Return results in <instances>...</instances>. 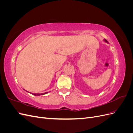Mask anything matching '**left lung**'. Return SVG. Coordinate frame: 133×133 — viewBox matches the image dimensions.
I'll use <instances>...</instances> for the list:
<instances>
[{
  "label": "left lung",
  "mask_w": 133,
  "mask_h": 133,
  "mask_svg": "<svg viewBox=\"0 0 133 133\" xmlns=\"http://www.w3.org/2000/svg\"><path fill=\"white\" fill-rule=\"evenodd\" d=\"M105 42H107V40H105Z\"/></svg>",
  "instance_id": "8db88e82"
}]
</instances>
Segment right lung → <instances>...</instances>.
Here are the masks:
<instances>
[{"label": "right lung", "mask_w": 133, "mask_h": 133, "mask_svg": "<svg viewBox=\"0 0 133 133\" xmlns=\"http://www.w3.org/2000/svg\"><path fill=\"white\" fill-rule=\"evenodd\" d=\"M48 92H44V93H42V94H33L32 93V94H33L34 95H43V94H45L46 93H48Z\"/></svg>", "instance_id": "1"}]
</instances>
